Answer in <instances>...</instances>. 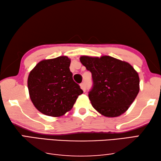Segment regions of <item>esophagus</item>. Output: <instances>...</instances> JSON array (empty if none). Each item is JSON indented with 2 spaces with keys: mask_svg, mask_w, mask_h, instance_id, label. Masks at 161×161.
I'll list each match as a JSON object with an SVG mask.
<instances>
[{
  "mask_svg": "<svg viewBox=\"0 0 161 161\" xmlns=\"http://www.w3.org/2000/svg\"><path fill=\"white\" fill-rule=\"evenodd\" d=\"M80 87H81V89L84 91V92H85L86 91V84L85 83L82 82L81 84H80Z\"/></svg>",
  "mask_w": 161,
  "mask_h": 161,
  "instance_id": "obj_1",
  "label": "esophagus"
}]
</instances>
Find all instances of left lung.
I'll use <instances>...</instances> for the list:
<instances>
[{
  "label": "left lung",
  "instance_id": "8db88e82",
  "mask_svg": "<svg viewBox=\"0 0 161 161\" xmlns=\"http://www.w3.org/2000/svg\"><path fill=\"white\" fill-rule=\"evenodd\" d=\"M80 62L92 74L89 98L93 108L108 118L126 112L139 92V77L130 63L103 55H82Z\"/></svg>",
  "mask_w": 161,
  "mask_h": 161
}]
</instances>
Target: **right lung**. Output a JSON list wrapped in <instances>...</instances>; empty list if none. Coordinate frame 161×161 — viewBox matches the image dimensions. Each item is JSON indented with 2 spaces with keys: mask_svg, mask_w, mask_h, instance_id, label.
Listing matches in <instances>:
<instances>
[{
  "mask_svg": "<svg viewBox=\"0 0 161 161\" xmlns=\"http://www.w3.org/2000/svg\"><path fill=\"white\" fill-rule=\"evenodd\" d=\"M67 56L40 61L30 72L27 86L35 108L43 114L60 117L70 110L83 93L72 79Z\"/></svg>",
  "mask_w": 161,
  "mask_h": 161,
  "instance_id": "obj_1",
  "label": "right lung"
}]
</instances>
